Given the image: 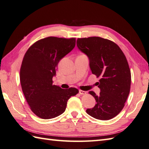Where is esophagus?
I'll return each instance as SVG.
<instances>
[{"mask_svg":"<svg viewBox=\"0 0 149 149\" xmlns=\"http://www.w3.org/2000/svg\"><path fill=\"white\" fill-rule=\"evenodd\" d=\"M79 93H80V95H86V91H84L82 90H79Z\"/></svg>","mask_w":149,"mask_h":149,"instance_id":"1","label":"esophagus"}]
</instances>
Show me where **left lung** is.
Masks as SVG:
<instances>
[{
    "mask_svg": "<svg viewBox=\"0 0 149 149\" xmlns=\"http://www.w3.org/2000/svg\"><path fill=\"white\" fill-rule=\"evenodd\" d=\"M78 49L89 59L93 74L100 78V95L89 91L96 104L86 113L101 120H108L119 114L130 93L131 74L125 54L114 42L98 36L78 38Z\"/></svg>",
    "mask_w": 149,
    "mask_h": 149,
    "instance_id": "left-lung-1",
    "label": "left lung"
}]
</instances>
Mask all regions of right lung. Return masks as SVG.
<instances>
[{
	"label": "right lung",
	"mask_w": 149,
	"mask_h": 149,
	"mask_svg": "<svg viewBox=\"0 0 149 149\" xmlns=\"http://www.w3.org/2000/svg\"><path fill=\"white\" fill-rule=\"evenodd\" d=\"M75 44V38L49 36L36 41L26 51L20 68V84L30 109L38 117L58 116L64 113L71 96L78 93L74 87L63 89L53 85L58 63Z\"/></svg>",
	"instance_id": "add662e5"
}]
</instances>
